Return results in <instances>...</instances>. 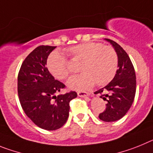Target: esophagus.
I'll return each mask as SVG.
<instances>
[{
  "label": "esophagus",
  "instance_id": "esophagus-1",
  "mask_svg": "<svg viewBox=\"0 0 153 153\" xmlns=\"http://www.w3.org/2000/svg\"><path fill=\"white\" fill-rule=\"evenodd\" d=\"M78 95L80 97H84V98H87L88 96H89V93L86 92V91H78Z\"/></svg>",
  "mask_w": 153,
  "mask_h": 153
}]
</instances>
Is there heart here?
Masks as SVG:
<instances>
[{"label": "heart", "mask_w": 153, "mask_h": 153, "mask_svg": "<svg viewBox=\"0 0 153 153\" xmlns=\"http://www.w3.org/2000/svg\"><path fill=\"white\" fill-rule=\"evenodd\" d=\"M65 51L71 59L81 62L79 71L82 74L68 81V86L70 88L87 89L94 83L98 86L105 85L115 77L118 56L111 46L99 42H86L73 45ZM47 68L51 75L58 80H65L70 74L67 59L58 51L50 54Z\"/></svg>", "instance_id": "1"}]
</instances>
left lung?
<instances>
[{
  "instance_id": "8db88e82",
  "label": "left lung",
  "mask_w": 153,
  "mask_h": 153,
  "mask_svg": "<svg viewBox=\"0 0 153 153\" xmlns=\"http://www.w3.org/2000/svg\"><path fill=\"white\" fill-rule=\"evenodd\" d=\"M113 46L118 56V69L114 78L105 87L95 92L107 102L106 108L99 118L104 122L122 119L129 110L134 101L136 79L133 65L124 49L112 40L105 38Z\"/></svg>"
}]
</instances>
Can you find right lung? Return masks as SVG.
Masks as SVG:
<instances>
[{
	"instance_id": "add662e5",
	"label": "right lung",
	"mask_w": 153,
	"mask_h": 153,
	"mask_svg": "<svg viewBox=\"0 0 153 153\" xmlns=\"http://www.w3.org/2000/svg\"><path fill=\"white\" fill-rule=\"evenodd\" d=\"M56 47L41 45L25 58L18 77L20 103L30 120L45 130H56L65 124L69 102L77 97L75 91L55 94L65 85L49 72L46 67L50 53Z\"/></svg>"
}]
</instances>
